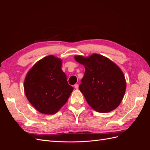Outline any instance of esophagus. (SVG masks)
Listing matches in <instances>:
<instances>
[{"label": "esophagus", "instance_id": "1", "mask_svg": "<svg viewBox=\"0 0 150 150\" xmlns=\"http://www.w3.org/2000/svg\"><path fill=\"white\" fill-rule=\"evenodd\" d=\"M74 88H75L76 89H78L79 88V85H78V84H76L74 85Z\"/></svg>", "mask_w": 150, "mask_h": 150}]
</instances>
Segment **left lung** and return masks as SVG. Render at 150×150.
<instances>
[{
    "label": "left lung",
    "mask_w": 150,
    "mask_h": 150,
    "mask_svg": "<svg viewBox=\"0 0 150 150\" xmlns=\"http://www.w3.org/2000/svg\"><path fill=\"white\" fill-rule=\"evenodd\" d=\"M75 60L85 67L79 89L93 110L110 112L120 105L126 83L120 68L108 58L93 54L87 57L76 56Z\"/></svg>",
    "instance_id": "obj_1"
}]
</instances>
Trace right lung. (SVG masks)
<instances>
[{"instance_id": "1", "label": "right lung", "mask_w": 150, "mask_h": 150, "mask_svg": "<svg viewBox=\"0 0 150 150\" xmlns=\"http://www.w3.org/2000/svg\"><path fill=\"white\" fill-rule=\"evenodd\" d=\"M61 66V59L48 56L36 62L25 76V96L42 114L56 113L67 101L74 89L68 84Z\"/></svg>"}]
</instances>
